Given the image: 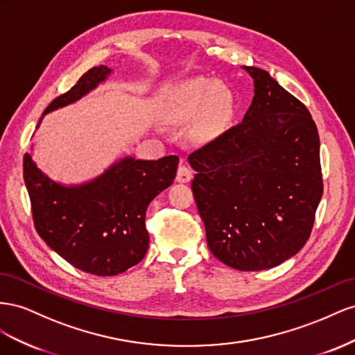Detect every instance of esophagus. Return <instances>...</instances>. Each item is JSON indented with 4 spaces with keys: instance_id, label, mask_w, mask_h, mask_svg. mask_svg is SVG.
Wrapping results in <instances>:
<instances>
[{
    "instance_id": "esophagus-1",
    "label": "esophagus",
    "mask_w": 355,
    "mask_h": 355,
    "mask_svg": "<svg viewBox=\"0 0 355 355\" xmlns=\"http://www.w3.org/2000/svg\"><path fill=\"white\" fill-rule=\"evenodd\" d=\"M193 177V171H191L187 165H180L177 169V181L178 183H187Z\"/></svg>"
}]
</instances>
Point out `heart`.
Here are the masks:
<instances>
[{
    "instance_id": "b5f03b06",
    "label": "heart",
    "mask_w": 355,
    "mask_h": 355,
    "mask_svg": "<svg viewBox=\"0 0 355 355\" xmlns=\"http://www.w3.org/2000/svg\"><path fill=\"white\" fill-rule=\"evenodd\" d=\"M175 104L178 110L189 114H198L205 110L207 125L217 128L229 117L234 98L226 87L212 80L196 78L180 90Z\"/></svg>"
}]
</instances>
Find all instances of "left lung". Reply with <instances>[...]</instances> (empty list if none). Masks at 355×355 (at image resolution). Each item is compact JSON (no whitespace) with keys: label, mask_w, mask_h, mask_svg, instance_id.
Returning <instances> with one entry per match:
<instances>
[{"label":"left lung","mask_w":355,"mask_h":355,"mask_svg":"<svg viewBox=\"0 0 355 355\" xmlns=\"http://www.w3.org/2000/svg\"><path fill=\"white\" fill-rule=\"evenodd\" d=\"M241 123L191 151V181L212 254L238 270L281 265L309 239L322 195L320 137L308 108L265 69Z\"/></svg>","instance_id":"8db88e82"}]
</instances>
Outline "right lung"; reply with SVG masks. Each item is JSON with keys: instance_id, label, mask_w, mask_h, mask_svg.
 Here are the masks:
<instances>
[{"instance_id": "right-lung-1", "label": "right lung", "mask_w": 355, "mask_h": 355, "mask_svg": "<svg viewBox=\"0 0 355 355\" xmlns=\"http://www.w3.org/2000/svg\"><path fill=\"white\" fill-rule=\"evenodd\" d=\"M110 73L105 65L90 68L68 92L49 104L43 116L80 99ZM177 166V156L125 157L90 183L64 187L47 178L25 155L24 180L37 234L80 270L98 277L125 272L146 256L147 207L172 184Z\"/></svg>"}]
</instances>
